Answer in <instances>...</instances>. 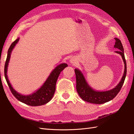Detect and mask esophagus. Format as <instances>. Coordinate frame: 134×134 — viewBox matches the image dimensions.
<instances>
[{"label":"esophagus","instance_id":"34e87169","mask_svg":"<svg viewBox=\"0 0 134 134\" xmlns=\"http://www.w3.org/2000/svg\"><path fill=\"white\" fill-rule=\"evenodd\" d=\"M69 62H70V64H76V62H77V59L75 57H72L70 59Z\"/></svg>","mask_w":134,"mask_h":134}]
</instances>
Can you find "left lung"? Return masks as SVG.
Listing matches in <instances>:
<instances>
[{"mask_svg":"<svg viewBox=\"0 0 134 134\" xmlns=\"http://www.w3.org/2000/svg\"><path fill=\"white\" fill-rule=\"evenodd\" d=\"M115 44L114 47L118 49L115 53L119 54L121 56L124 64L123 75L121 77L120 82L115 87L111 90L105 91L94 90L89 85L81 71L79 69H75L76 77V89L77 93L79 94L80 97L85 102L96 104H100L108 102L114 99V97L118 94L122 87L127 74L126 61L125 57H124V48L122 43H121L120 40H119L118 38H115Z\"/></svg>","mask_w":134,"mask_h":134,"instance_id":"obj_1","label":"left lung"}]
</instances>
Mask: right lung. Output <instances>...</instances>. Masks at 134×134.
<instances>
[{"instance_id": "obj_1", "label": "right lung", "mask_w": 134, "mask_h": 134, "mask_svg": "<svg viewBox=\"0 0 134 134\" xmlns=\"http://www.w3.org/2000/svg\"><path fill=\"white\" fill-rule=\"evenodd\" d=\"M19 38L12 43L9 47L7 52V57L4 66V76L7 84L14 96L20 102L31 106H40L46 104L52 100L55 91V85L58 77L65 68L68 66L66 63H62L58 65L53 69L46 81L41 87L33 93L30 94H22L18 92L11 85L7 76V69L11 54L15 46L18 43Z\"/></svg>"}]
</instances>
